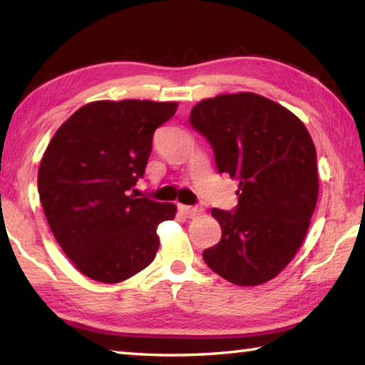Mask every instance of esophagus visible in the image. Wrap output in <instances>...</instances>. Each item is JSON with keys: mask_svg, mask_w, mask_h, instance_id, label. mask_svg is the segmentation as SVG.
<instances>
[{"mask_svg": "<svg viewBox=\"0 0 365 365\" xmlns=\"http://www.w3.org/2000/svg\"><path fill=\"white\" fill-rule=\"evenodd\" d=\"M178 209H180V212L185 215V217H196V215H200L202 212V209L196 207V206L180 205V206H178Z\"/></svg>", "mask_w": 365, "mask_h": 365, "instance_id": "34e87169", "label": "esophagus"}]
</instances>
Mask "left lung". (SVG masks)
Here are the masks:
<instances>
[{
	"label": "left lung",
	"mask_w": 365,
	"mask_h": 365,
	"mask_svg": "<svg viewBox=\"0 0 365 365\" xmlns=\"http://www.w3.org/2000/svg\"><path fill=\"white\" fill-rule=\"evenodd\" d=\"M190 123L211 143L217 170L238 182L237 209H212L222 238L202 259L235 285H262L298 252L317 205L311 135L292 110L248 91L200 101Z\"/></svg>",
	"instance_id": "8db88e82"
}]
</instances>
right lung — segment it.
<instances>
[{
	"label": "right lung",
	"mask_w": 365,
	"mask_h": 365,
	"mask_svg": "<svg viewBox=\"0 0 365 365\" xmlns=\"http://www.w3.org/2000/svg\"><path fill=\"white\" fill-rule=\"evenodd\" d=\"M178 103L93 101L77 109L49 141L38 193L49 228L72 264L91 280L119 283L148 267L158 225L177 206L137 197L154 130Z\"/></svg>",
	"instance_id": "1"
}]
</instances>
